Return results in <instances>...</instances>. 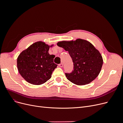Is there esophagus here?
I'll list each match as a JSON object with an SVG mask.
<instances>
[{
	"instance_id": "1",
	"label": "esophagus",
	"mask_w": 123,
	"mask_h": 123,
	"mask_svg": "<svg viewBox=\"0 0 123 123\" xmlns=\"http://www.w3.org/2000/svg\"><path fill=\"white\" fill-rule=\"evenodd\" d=\"M59 66L60 67H62L63 66V63H60V64H59Z\"/></svg>"
}]
</instances>
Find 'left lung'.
Returning <instances> with one entry per match:
<instances>
[{"label":"left lung","mask_w":123,"mask_h":123,"mask_svg":"<svg viewBox=\"0 0 123 123\" xmlns=\"http://www.w3.org/2000/svg\"><path fill=\"white\" fill-rule=\"evenodd\" d=\"M58 46L68 51L73 63V70L65 73L68 80L78 85L92 81L99 74L103 64V57L93 45L86 40L61 41Z\"/></svg>","instance_id":"1"}]
</instances>
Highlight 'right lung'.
<instances>
[{"label": "right lung", "instance_id": "obj_1", "mask_svg": "<svg viewBox=\"0 0 123 123\" xmlns=\"http://www.w3.org/2000/svg\"><path fill=\"white\" fill-rule=\"evenodd\" d=\"M41 41L31 45L18 57L19 74L29 83L40 85L48 80L57 65L53 62L55 56L49 54L52 47Z\"/></svg>", "mask_w": 123, "mask_h": 123}]
</instances>
